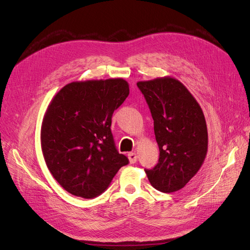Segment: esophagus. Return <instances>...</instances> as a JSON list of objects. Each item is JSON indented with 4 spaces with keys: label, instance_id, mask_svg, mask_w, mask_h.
Returning a JSON list of instances; mask_svg holds the SVG:
<instances>
[{
    "label": "esophagus",
    "instance_id": "obj_1",
    "mask_svg": "<svg viewBox=\"0 0 250 250\" xmlns=\"http://www.w3.org/2000/svg\"><path fill=\"white\" fill-rule=\"evenodd\" d=\"M128 158H129L130 164H134L135 162H137V160H138L137 153H135V152H129V153H128Z\"/></svg>",
    "mask_w": 250,
    "mask_h": 250
}]
</instances>
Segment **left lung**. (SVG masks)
I'll use <instances>...</instances> for the list:
<instances>
[{"label": "left lung", "instance_id": "left-lung-1", "mask_svg": "<svg viewBox=\"0 0 250 250\" xmlns=\"http://www.w3.org/2000/svg\"><path fill=\"white\" fill-rule=\"evenodd\" d=\"M154 121L160 158L146 169L151 186L164 193L183 188L198 172L208 151V129L201 107L180 81L156 78L140 81Z\"/></svg>", "mask_w": 250, "mask_h": 250}]
</instances>
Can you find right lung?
I'll return each mask as SVG.
<instances>
[{
	"label": "right lung",
	"instance_id": "obj_1",
	"mask_svg": "<svg viewBox=\"0 0 250 250\" xmlns=\"http://www.w3.org/2000/svg\"><path fill=\"white\" fill-rule=\"evenodd\" d=\"M129 95L121 78L72 82L53 98L42 126L48 168L65 191L95 198L129 161L120 154L110 130L112 113Z\"/></svg>",
	"mask_w": 250,
	"mask_h": 250
}]
</instances>
